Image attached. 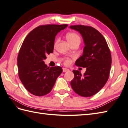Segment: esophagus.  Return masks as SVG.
<instances>
[{
  "label": "esophagus",
  "mask_w": 128,
  "mask_h": 128,
  "mask_svg": "<svg viewBox=\"0 0 128 128\" xmlns=\"http://www.w3.org/2000/svg\"><path fill=\"white\" fill-rule=\"evenodd\" d=\"M69 70L67 68H62V72H69Z\"/></svg>",
  "instance_id": "34e87169"
}]
</instances>
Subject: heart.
I'll return each instance as SVG.
<instances>
[{
  "mask_svg": "<svg viewBox=\"0 0 128 128\" xmlns=\"http://www.w3.org/2000/svg\"><path fill=\"white\" fill-rule=\"evenodd\" d=\"M66 38L68 40V41L70 43V44H72L75 42H80L81 38L79 36V35L75 32H69L66 34ZM57 41L56 42L55 45L56 44ZM71 62V60L69 58H66L64 61V63L66 65H69Z\"/></svg>",
  "mask_w": 128,
  "mask_h": 128,
  "instance_id": "obj_1",
  "label": "heart"
}]
</instances>
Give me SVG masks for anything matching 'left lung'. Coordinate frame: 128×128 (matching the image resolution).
<instances>
[{"mask_svg":"<svg viewBox=\"0 0 128 128\" xmlns=\"http://www.w3.org/2000/svg\"><path fill=\"white\" fill-rule=\"evenodd\" d=\"M70 28L82 35L85 47L83 54L76 60V66L86 68L84 75L73 70L74 78L70 82L75 93L82 97L96 94L107 82L110 75L112 57L105 38L96 29L88 26L73 25Z\"/></svg>","mask_w":128,"mask_h":128,"instance_id":"obj_1","label":"left lung"}]
</instances>
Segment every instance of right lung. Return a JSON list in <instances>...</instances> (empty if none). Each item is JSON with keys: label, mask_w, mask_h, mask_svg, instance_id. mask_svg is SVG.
Segmentation results:
<instances>
[{"label": "right lung", "mask_w": 128, "mask_h": 128, "mask_svg": "<svg viewBox=\"0 0 128 128\" xmlns=\"http://www.w3.org/2000/svg\"><path fill=\"white\" fill-rule=\"evenodd\" d=\"M67 26V24L40 25L24 40L18 56V73L21 82L31 94L43 96L50 93L62 74V67H48L43 60L53 53L56 34Z\"/></svg>", "instance_id": "add662e5"}]
</instances>
